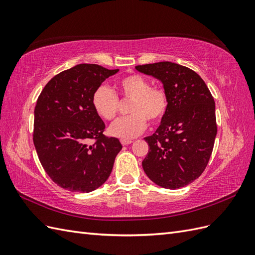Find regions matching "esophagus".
I'll return each mask as SVG.
<instances>
[{
    "mask_svg": "<svg viewBox=\"0 0 255 255\" xmlns=\"http://www.w3.org/2000/svg\"><path fill=\"white\" fill-rule=\"evenodd\" d=\"M120 141H121L122 145H128V144H130V143L133 142L132 140H129V139H121Z\"/></svg>",
    "mask_w": 255,
    "mask_h": 255,
    "instance_id": "esophagus-1",
    "label": "esophagus"
}]
</instances>
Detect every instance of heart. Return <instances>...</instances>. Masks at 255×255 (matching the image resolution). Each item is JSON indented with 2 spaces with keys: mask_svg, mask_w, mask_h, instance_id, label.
I'll return each instance as SVG.
<instances>
[{
  "mask_svg": "<svg viewBox=\"0 0 255 255\" xmlns=\"http://www.w3.org/2000/svg\"><path fill=\"white\" fill-rule=\"evenodd\" d=\"M121 97L130 101L128 113L132 115L116 121L110 127L112 136L130 139L141 134L146 128V120L158 122L168 109L166 92L157 87H151V83L139 74H130L122 78L117 84ZM92 106L96 113L104 120L112 121L119 111V99L107 86L98 87L92 95Z\"/></svg>",
  "mask_w": 255,
  "mask_h": 255,
  "instance_id": "b5f03b06",
  "label": "heart"
}]
</instances>
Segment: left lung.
I'll return each instance as SVG.
<instances>
[{
    "label": "left lung",
    "instance_id": "left-lung-1",
    "mask_svg": "<svg viewBox=\"0 0 255 255\" xmlns=\"http://www.w3.org/2000/svg\"><path fill=\"white\" fill-rule=\"evenodd\" d=\"M135 69L163 83L168 98L159 127L144 137L149 152L143 170L160 187L186 186L202 174L212 155L217 135L214 98L200 75L187 67L160 61Z\"/></svg>",
    "mask_w": 255,
    "mask_h": 255
}]
</instances>
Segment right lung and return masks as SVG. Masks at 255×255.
<instances>
[{
  "label": "right lung",
  "mask_w": 255,
  "mask_h": 255,
  "mask_svg": "<svg viewBox=\"0 0 255 255\" xmlns=\"http://www.w3.org/2000/svg\"><path fill=\"white\" fill-rule=\"evenodd\" d=\"M119 69L76 65L44 86L34 111L35 149L44 171L61 188L90 192L103 185L122 149L106 137L105 125L92 106L95 90ZM96 139L94 145H88Z\"/></svg>",
  "instance_id": "right-lung-1"
}]
</instances>
